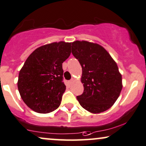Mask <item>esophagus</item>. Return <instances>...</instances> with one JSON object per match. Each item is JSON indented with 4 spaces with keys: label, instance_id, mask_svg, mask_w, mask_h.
<instances>
[{
    "label": "esophagus",
    "instance_id": "34e87169",
    "mask_svg": "<svg viewBox=\"0 0 146 146\" xmlns=\"http://www.w3.org/2000/svg\"><path fill=\"white\" fill-rule=\"evenodd\" d=\"M73 81H74V78H72L71 80H70V81H69V83H70V84H71L72 83V82H73Z\"/></svg>",
    "mask_w": 146,
    "mask_h": 146
}]
</instances>
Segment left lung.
Wrapping results in <instances>:
<instances>
[{
	"label": "left lung",
	"mask_w": 146,
	"mask_h": 146,
	"mask_svg": "<svg viewBox=\"0 0 146 146\" xmlns=\"http://www.w3.org/2000/svg\"><path fill=\"white\" fill-rule=\"evenodd\" d=\"M72 53L82 67L84 91L76 97L80 106L94 114L113 106L121 92L122 76L116 63L103 46L87 41L72 43Z\"/></svg>",
	"instance_id": "obj_1"
}]
</instances>
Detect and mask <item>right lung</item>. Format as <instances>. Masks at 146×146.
<instances>
[{"instance_id": "add662e5", "label": "right lung", "mask_w": 146, "mask_h": 146, "mask_svg": "<svg viewBox=\"0 0 146 146\" xmlns=\"http://www.w3.org/2000/svg\"><path fill=\"white\" fill-rule=\"evenodd\" d=\"M71 53V42H53L37 48L19 73L17 87L24 103L36 112L46 114L60 105L66 90L62 64Z\"/></svg>"}]
</instances>
